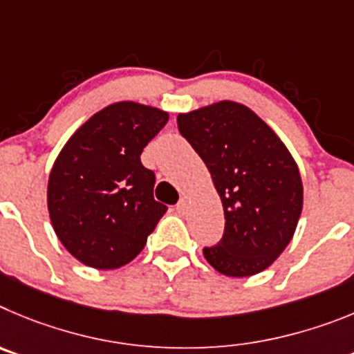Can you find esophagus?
I'll return each instance as SVG.
<instances>
[{
	"mask_svg": "<svg viewBox=\"0 0 354 354\" xmlns=\"http://www.w3.org/2000/svg\"><path fill=\"white\" fill-rule=\"evenodd\" d=\"M187 208H189V201L183 197V199H180V203L176 205V212L178 213H185V212H187Z\"/></svg>",
	"mask_w": 354,
	"mask_h": 354,
	"instance_id": "esophagus-1",
	"label": "esophagus"
}]
</instances>
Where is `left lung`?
I'll return each mask as SVG.
<instances>
[{
  "instance_id": "1",
  "label": "left lung",
  "mask_w": 354,
  "mask_h": 354,
  "mask_svg": "<svg viewBox=\"0 0 354 354\" xmlns=\"http://www.w3.org/2000/svg\"><path fill=\"white\" fill-rule=\"evenodd\" d=\"M176 120L208 167L224 208V236L203 250L206 261L236 279L261 273L284 252L300 221L298 164L282 139L238 102H215Z\"/></svg>"
}]
</instances>
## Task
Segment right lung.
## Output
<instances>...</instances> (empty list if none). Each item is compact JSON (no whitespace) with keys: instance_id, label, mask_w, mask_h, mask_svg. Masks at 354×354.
I'll return each instance as SVG.
<instances>
[{"instance_id":"obj_1","label":"right lung","mask_w":354,"mask_h":354,"mask_svg":"<svg viewBox=\"0 0 354 354\" xmlns=\"http://www.w3.org/2000/svg\"><path fill=\"white\" fill-rule=\"evenodd\" d=\"M169 113L114 102L86 120L53 164L47 183L50 224L82 264L114 270L145 248L167 206L153 199L155 174L141 164L145 146Z\"/></svg>"}]
</instances>
